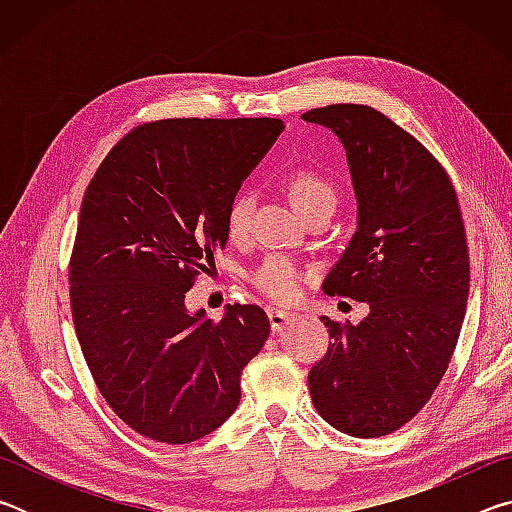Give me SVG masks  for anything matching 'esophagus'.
Returning a JSON list of instances; mask_svg holds the SVG:
<instances>
[{"label": "esophagus", "instance_id": "esophagus-1", "mask_svg": "<svg viewBox=\"0 0 512 512\" xmlns=\"http://www.w3.org/2000/svg\"><path fill=\"white\" fill-rule=\"evenodd\" d=\"M293 320H296V314H289L284 309H268V323H271V329L277 334L282 332L284 327H289Z\"/></svg>", "mask_w": 512, "mask_h": 512}]
</instances>
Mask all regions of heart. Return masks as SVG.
<instances>
[{
    "mask_svg": "<svg viewBox=\"0 0 512 512\" xmlns=\"http://www.w3.org/2000/svg\"><path fill=\"white\" fill-rule=\"evenodd\" d=\"M287 187L293 203H296L302 216L320 210V207H336V203H339V194H336L334 185L329 183L325 176H320V173L311 169H300L296 173H291ZM253 205L255 196L250 189H239V192L230 198L228 210H225V230H228V235L232 239L246 237ZM302 277H305V273H302V268L293 262V259L284 255H268L264 262L250 273V282H253L259 291L266 293L268 298L287 302L298 296Z\"/></svg>",
    "mask_w": 512,
    "mask_h": 512,
    "instance_id": "heart-1",
    "label": "heart"
}]
</instances>
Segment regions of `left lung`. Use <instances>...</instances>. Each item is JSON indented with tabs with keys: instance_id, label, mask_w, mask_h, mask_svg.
Instances as JSON below:
<instances>
[{
	"instance_id": "8db88e82",
	"label": "left lung",
	"mask_w": 512,
	"mask_h": 512,
	"mask_svg": "<svg viewBox=\"0 0 512 512\" xmlns=\"http://www.w3.org/2000/svg\"><path fill=\"white\" fill-rule=\"evenodd\" d=\"M302 119L339 137L357 198V230L323 289L368 305L359 325L320 316L332 341L309 370L311 402L348 436H386L429 402L461 334V207L438 160L379 110L336 103Z\"/></svg>"
}]
</instances>
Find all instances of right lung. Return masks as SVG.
<instances>
[{
  "label": "right lung",
  "mask_w": 512,
  "mask_h": 512,
  "mask_svg": "<svg viewBox=\"0 0 512 512\" xmlns=\"http://www.w3.org/2000/svg\"><path fill=\"white\" fill-rule=\"evenodd\" d=\"M282 119H162L126 135L83 196L69 262L76 336L128 427L185 445L237 411L241 372L271 334L264 309L185 305L228 244L225 210Z\"/></svg>",
  "instance_id": "add662e5"
}]
</instances>
